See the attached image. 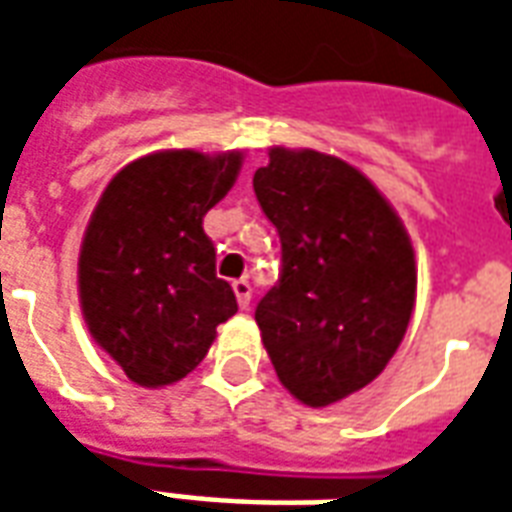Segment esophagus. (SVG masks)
<instances>
[{
	"label": "esophagus",
	"instance_id": "obj_1",
	"mask_svg": "<svg viewBox=\"0 0 512 512\" xmlns=\"http://www.w3.org/2000/svg\"><path fill=\"white\" fill-rule=\"evenodd\" d=\"M233 293H235V299H238V307L246 310V307H249V301H252V285H249L246 279H235Z\"/></svg>",
	"mask_w": 512,
	"mask_h": 512
}]
</instances>
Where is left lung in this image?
Returning a JSON list of instances; mask_svg holds the SVG:
<instances>
[{
  "label": "left lung",
  "instance_id": "1",
  "mask_svg": "<svg viewBox=\"0 0 512 512\" xmlns=\"http://www.w3.org/2000/svg\"><path fill=\"white\" fill-rule=\"evenodd\" d=\"M257 202L282 244L279 282L255 321L271 365L304 406H332L395 356L417 299L403 222L343 158L271 147Z\"/></svg>",
  "mask_w": 512,
  "mask_h": 512
}]
</instances>
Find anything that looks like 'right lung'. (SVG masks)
<instances>
[{
	"instance_id": "1",
	"label": "right lung",
	"mask_w": 512,
	"mask_h": 512,
	"mask_svg": "<svg viewBox=\"0 0 512 512\" xmlns=\"http://www.w3.org/2000/svg\"><path fill=\"white\" fill-rule=\"evenodd\" d=\"M241 153L161 150L109 180L84 230L79 301L95 343L134 384L167 386L200 365L238 312L216 277L202 216L233 189Z\"/></svg>"
}]
</instances>
